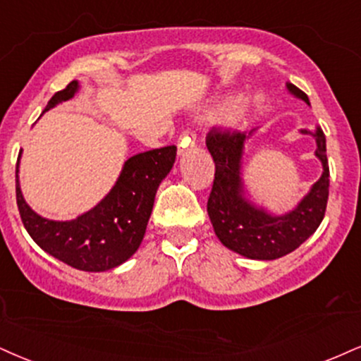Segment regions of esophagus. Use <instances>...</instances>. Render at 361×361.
<instances>
[{
    "instance_id": "1",
    "label": "esophagus",
    "mask_w": 361,
    "mask_h": 361,
    "mask_svg": "<svg viewBox=\"0 0 361 361\" xmlns=\"http://www.w3.org/2000/svg\"><path fill=\"white\" fill-rule=\"evenodd\" d=\"M195 145H197V134H195L193 129H186V131L181 133V136L178 137V153L183 154L185 151L193 149Z\"/></svg>"
}]
</instances>
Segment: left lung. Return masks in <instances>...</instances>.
<instances>
[{"mask_svg": "<svg viewBox=\"0 0 361 361\" xmlns=\"http://www.w3.org/2000/svg\"><path fill=\"white\" fill-rule=\"evenodd\" d=\"M288 89L310 104L307 95L296 85L288 84ZM302 133L316 137V156L323 163V175L293 212L274 216L244 198L240 159L245 134L220 128L208 131L207 147L215 163V180L207 210L216 237L230 250L249 259H279L296 250L323 222L329 195L326 137L319 128Z\"/></svg>", "mask_w": 361, "mask_h": 361, "instance_id": "left-lung-1", "label": "left lung"}]
</instances>
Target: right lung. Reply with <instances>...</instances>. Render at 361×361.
Masks as SVG:
<instances>
[{
  "mask_svg": "<svg viewBox=\"0 0 361 361\" xmlns=\"http://www.w3.org/2000/svg\"><path fill=\"white\" fill-rule=\"evenodd\" d=\"M77 89L79 82L72 80L54 94L43 112L72 99ZM20 156L16 161V205L30 237L43 250L68 266L87 272H102L121 266L141 245L156 190L173 168L176 146L131 156L109 195L92 210L71 222L47 220L27 205L18 181Z\"/></svg>",
  "mask_w": 361,
  "mask_h": 361,
  "instance_id": "1",
  "label": "right lung"
}]
</instances>
